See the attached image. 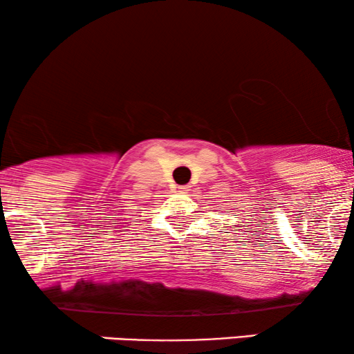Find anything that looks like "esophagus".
I'll use <instances>...</instances> for the list:
<instances>
[{
	"label": "esophagus",
	"mask_w": 354,
	"mask_h": 354,
	"mask_svg": "<svg viewBox=\"0 0 354 354\" xmlns=\"http://www.w3.org/2000/svg\"><path fill=\"white\" fill-rule=\"evenodd\" d=\"M189 191H191V186H187V184H186V186H179L178 187V192L179 194H187Z\"/></svg>",
	"instance_id": "obj_1"
}]
</instances>
